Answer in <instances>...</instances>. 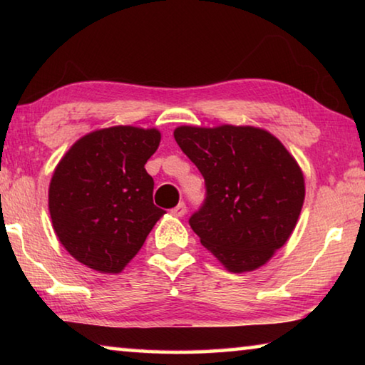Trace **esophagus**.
Wrapping results in <instances>:
<instances>
[{"label":"esophagus","instance_id":"34e87169","mask_svg":"<svg viewBox=\"0 0 365 365\" xmlns=\"http://www.w3.org/2000/svg\"><path fill=\"white\" fill-rule=\"evenodd\" d=\"M185 212H187V205H185L183 201L178 202V205L174 209H172V214L177 215V217H183Z\"/></svg>","mask_w":365,"mask_h":365}]
</instances>
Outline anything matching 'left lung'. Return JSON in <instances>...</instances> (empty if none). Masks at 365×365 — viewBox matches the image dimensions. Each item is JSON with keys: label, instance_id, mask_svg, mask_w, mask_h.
Listing matches in <instances>:
<instances>
[{"label": "left lung", "instance_id": "left-lung-1", "mask_svg": "<svg viewBox=\"0 0 365 365\" xmlns=\"http://www.w3.org/2000/svg\"><path fill=\"white\" fill-rule=\"evenodd\" d=\"M180 150L205 178L190 225L230 272L261 267L287 243L304 202L299 165L274 135L255 127H178Z\"/></svg>", "mask_w": 365, "mask_h": 365}]
</instances>
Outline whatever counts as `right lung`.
<instances>
[{"mask_svg": "<svg viewBox=\"0 0 365 365\" xmlns=\"http://www.w3.org/2000/svg\"><path fill=\"white\" fill-rule=\"evenodd\" d=\"M156 128L119 125L85 135L61 159L49 183V214L59 242L86 267L119 274L165 211L154 206L145 169Z\"/></svg>", "mask_w": 365, "mask_h": 365, "instance_id": "obj_1", "label": "right lung"}]
</instances>
